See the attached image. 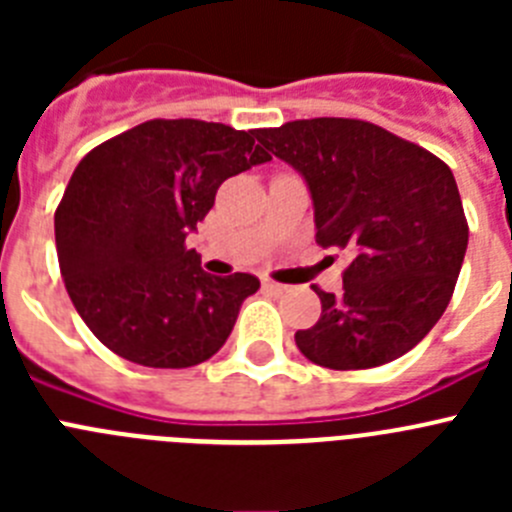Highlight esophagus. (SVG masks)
<instances>
[{
  "mask_svg": "<svg viewBox=\"0 0 512 512\" xmlns=\"http://www.w3.org/2000/svg\"><path fill=\"white\" fill-rule=\"evenodd\" d=\"M261 287H264L266 289V292H269V295H287V292H289V287H287V284H279V282H274V279H269V277H266V279H261Z\"/></svg>",
  "mask_w": 512,
  "mask_h": 512,
  "instance_id": "1",
  "label": "esophagus"
}]
</instances>
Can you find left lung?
Listing matches in <instances>:
<instances>
[{
	"instance_id": "8db88e82",
	"label": "left lung",
	"mask_w": 512,
	"mask_h": 512,
	"mask_svg": "<svg viewBox=\"0 0 512 512\" xmlns=\"http://www.w3.org/2000/svg\"><path fill=\"white\" fill-rule=\"evenodd\" d=\"M295 166L315 207V241L351 253L343 292H323L318 323L295 341L312 364L372 369L400 359L438 323L467 253L451 169L431 151L351 117L256 130Z\"/></svg>"
}]
</instances>
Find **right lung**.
I'll list each match as a JSON object with an SVG mask.
<instances>
[{"label": "right lung", "instance_id": "add662e5", "mask_svg": "<svg viewBox=\"0 0 512 512\" xmlns=\"http://www.w3.org/2000/svg\"><path fill=\"white\" fill-rule=\"evenodd\" d=\"M271 161L256 130L148 120L81 158L56 207L58 266L94 336L153 369L202 364L228 341L253 274L212 277L184 246L228 176Z\"/></svg>", "mask_w": 512, "mask_h": 512}]
</instances>
